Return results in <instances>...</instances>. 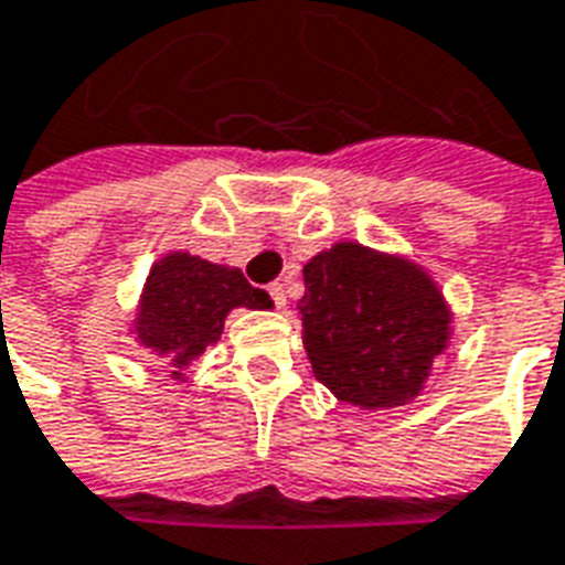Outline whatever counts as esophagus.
Returning <instances> with one entry per match:
<instances>
[{"label":"esophagus","instance_id":"34e87169","mask_svg":"<svg viewBox=\"0 0 565 565\" xmlns=\"http://www.w3.org/2000/svg\"><path fill=\"white\" fill-rule=\"evenodd\" d=\"M267 291H270V298H274V303H277L279 309L286 307V286H282V282H274Z\"/></svg>","mask_w":565,"mask_h":565}]
</instances>
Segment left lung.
I'll return each mask as SVG.
<instances>
[{"label":"left lung","instance_id":"8db88e82","mask_svg":"<svg viewBox=\"0 0 565 565\" xmlns=\"http://www.w3.org/2000/svg\"><path fill=\"white\" fill-rule=\"evenodd\" d=\"M303 282L298 309L316 379L366 411L417 396L449 337L438 286L405 258L360 244L318 253Z\"/></svg>","mask_w":565,"mask_h":565}]
</instances>
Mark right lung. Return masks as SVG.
<instances>
[{
  "mask_svg": "<svg viewBox=\"0 0 565 565\" xmlns=\"http://www.w3.org/2000/svg\"><path fill=\"white\" fill-rule=\"evenodd\" d=\"M235 307L270 309L274 303L267 291L249 286L237 267L211 265L190 253H169L148 274L137 337L181 369L217 342L228 309Z\"/></svg>",
  "mask_w": 565,
  "mask_h": 565,
  "instance_id": "1",
  "label": "right lung"
}]
</instances>
